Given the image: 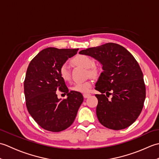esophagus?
<instances>
[{
  "label": "esophagus",
  "instance_id": "obj_1",
  "mask_svg": "<svg viewBox=\"0 0 159 159\" xmlns=\"http://www.w3.org/2000/svg\"><path fill=\"white\" fill-rule=\"evenodd\" d=\"M90 96H91V94H89V93H83L84 98H89Z\"/></svg>",
  "mask_w": 159,
  "mask_h": 159
}]
</instances>
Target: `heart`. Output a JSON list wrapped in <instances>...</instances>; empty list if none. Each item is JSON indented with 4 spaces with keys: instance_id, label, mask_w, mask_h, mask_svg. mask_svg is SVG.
Returning <instances> with one entry per match:
<instances>
[{
    "instance_id": "1",
    "label": "heart",
    "mask_w": 159,
    "mask_h": 159,
    "mask_svg": "<svg viewBox=\"0 0 159 159\" xmlns=\"http://www.w3.org/2000/svg\"><path fill=\"white\" fill-rule=\"evenodd\" d=\"M72 62L76 66H81L85 69H89L88 73L91 76L95 77L98 74V70L96 67H93L95 62L92 57L84 55H79L72 59ZM59 72L61 78L63 80H65V81L70 80V72L69 66L67 63H63L60 66ZM92 85V81H91V80H87V81L83 83H77L71 87V89L77 92L87 93L89 92Z\"/></svg>"
}]
</instances>
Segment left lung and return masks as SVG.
<instances>
[{"mask_svg": "<svg viewBox=\"0 0 159 159\" xmlns=\"http://www.w3.org/2000/svg\"><path fill=\"white\" fill-rule=\"evenodd\" d=\"M79 54L93 57L102 66L95 88L101 93L96 94L100 124L112 130L130 126L139 117L146 99L143 75L136 59L115 43L83 50ZM111 94L112 98L109 99Z\"/></svg>", "mask_w": 159, "mask_h": 159, "instance_id": "8db88e82", "label": "left lung"}]
</instances>
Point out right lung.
<instances>
[{
    "label": "right lung",
    "mask_w": 159,
    "mask_h": 159,
    "mask_svg": "<svg viewBox=\"0 0 159 159\" xmlns=\"http://www.w3.org/2000/svg\"><path fill=\"white\" fill-rule=\"evenodd\" d=\"M79 49L47 48L40 51L26 70L24 91L29 114L43 129L60 132L74 122L83 102L81 93L69 90L59 75V67ZM59 89L67 93V98H57Z\"/></svg>",
    "instance_id": "obj_1"
}]
</instances>
